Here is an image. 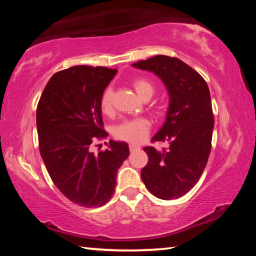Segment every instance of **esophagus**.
<instances>
[{"mask_svg":"<svg viewBox=\"0 0 256 256\" xmlns=\"http://www.w3.org/2000/svg\"><path fill=\"white\" fill-rule=\"evenodd\" d=\"M128 148H130V151H134V150L140 149V146H138V144H131L128 146Z\"/></svg>","mask_w":256,"mask_h":256,"instance_id":"1","label":"esophagus"}]
</instances>
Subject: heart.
Segmentation results:
<instances>
[{"mask_svg": "<svg viewBox=\"0 0 256 256\" xmlns=\"http://www.w3.org/2000/svg\"><path fill=\"white\" fill-rule=\"evenodd\" d=\"M133 88L142 99L151 98L154 92L152 82L146 78H138L132 82ZM112 89L106 88L100 97V110L102 114L110 115L112 112ZM151 128V122L146 118L126 120L114 128V136L118 140L130 144H140L148 136Z\"/></svg>", "mask_w": 256, "mask_h": 256, "instance_id": "obj_1", "label": "heart"}]
</instances>
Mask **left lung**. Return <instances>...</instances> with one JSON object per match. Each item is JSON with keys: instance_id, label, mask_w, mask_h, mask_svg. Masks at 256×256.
I'll list each match as a JSON object with an SVG mask.
<instances>
[{"instance_id": "8db88e82", "label": "left lung", "mask_w": 256, "mask_h": 256, "mask_svg": "<svg viewBox=\"0 0 256 256\" xmlns=\"http://www.w3.org/2000/svg\"><path fill=\"white\" fill-rule=\"evenodd\" d=\"M133 66L154 72L170 94L166 120L151 138L170 146H144L149 160L141 178L154 196L174 200L198 183L209 159L214 125L209 88L194 68L176 58L157 55Z\"/></svg>"}]
</instances>
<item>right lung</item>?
<instances>
[{
	"label": "right lung",
	"instance_id": "obj_1",
	"mask_svg": "<svg viewBox=\"0 0 256 256\" xmlns=\"http://www.w3.org/2000/svg\"><path fill=\"white\" fill-rule=\"evenodd\" d=\"M116 72L88 66L56 72L37 106L38 144L46 170L56 188L81 206H102L110 200L118 168L130 154L128 144L112 140L105 151H92L96 140L108 136L100 97Z\"/></svg>",
	"mask_w": 256,
	"mask_h": 256
}]
</instances>
